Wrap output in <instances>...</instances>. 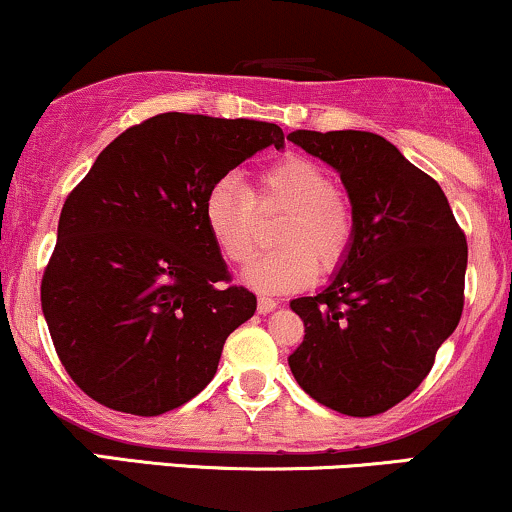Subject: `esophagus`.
<instances>
[{
	"instance_id": "obj_1",
	"label": "esophagus",
	"mask_w": 512,
	"mask_h": 512,
	"mask_svg": "<svg viewBox=\"0 0 512 512\" xmlns=\"http://www.w3.org/2000/svg\"><path fill=\"white\" fill-rule=\"evenodd\" d=\"M274 307H276L274 298H269V295H260V300H257V312H260V315H269Z\"/></svg>"
}]
</instances>
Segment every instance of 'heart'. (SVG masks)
I'll return each mask as SVG.
<instances>
[{
	"label": "heart",
	"instance_id": "1",
	"mask_svg": "<svg viewBox=\"0 0 512 512\" xmlns=\"http://www.w3.org/2000/svg\"><path fill=\"white\" fill-rule=\"evenodd\" d=\"M257 209L276 212L274 250L248 264L243 279L264 293L303 288L317 272L329 274L348 257L355 238V207L324 164L303 155L264 166L255 193L236 176L214 183L205 200V224L221 255L233 264L255 250Z\"/></svg>",
	"mask_w": 512,
	"mask_h": 512
}]
</instances>
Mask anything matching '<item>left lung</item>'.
<instances>
[{"mask_svg": "<svg viewBox=\"0 0 512 512\" xmlns=\"http://www.w3.org/2000/svg\"><path fill=\"white\" fill-rule=\"evenodd\" d=\"M288 138L341 174L355 238L322 293L291 300L305 341L288 357L300 389L350 417L408 398L465 305L467 240L432 176L367 131Z\"/></svg>", "mask_w": 512, "mask_h": 512, "instance_id": "obj_1", "label": "left lung"}]
</instances>
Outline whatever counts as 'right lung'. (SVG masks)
I'll return each mask as SVG.
<instances>
[{
	"mask_svg": "<svg viewBox=\"0 0 512 512\" xmlns=\"http://www.w3.org/2000/svg\"><path fill=\"white\" fill-rule=\"evenodd\" d=\"M283 147L276 123L157 114L126 128L66 197L42 276L49 336L92 400L155 417L217 374L226 338L257 310L205 224L219 178Z\"/></svg>",
	"mask_w": 512,
	"mask_h": 512,
	"instance_id": "1",
	"label": "right lung"
}]
</instances>
